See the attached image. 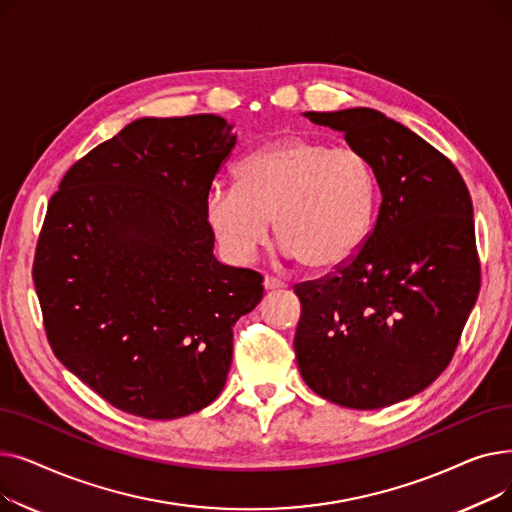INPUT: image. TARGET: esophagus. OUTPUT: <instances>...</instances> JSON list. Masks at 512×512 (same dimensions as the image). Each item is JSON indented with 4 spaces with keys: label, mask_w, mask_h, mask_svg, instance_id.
<instances>
[{
    "label": "esophagus",
    "mask_w": 512,
    "mask_h": 512,
    "mask_svg": "<svg viewBox=\"0 0 512 512\" xmlns=\"http://www.w3.org/2000/svg\"><path fill=\"white\" fill-rule=\"evenodd\" d=\"M263 288L265 290H282V288H286V282H282L278 278H272V276H265L263 278Z\"/></svg>",
    "instance_id": "34e87169"
}]
</instances>
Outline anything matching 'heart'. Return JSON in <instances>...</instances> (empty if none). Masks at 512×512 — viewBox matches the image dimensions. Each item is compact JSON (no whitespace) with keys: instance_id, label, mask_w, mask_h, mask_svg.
<instances>
[{"instance_id":"1","label":"heart","mask_w":512,"mask_h":512,"mask_svg":"<svg viewBox=\"0 0 512 512\" xmlns=\"http://www.w3.org/2000/svg\"><path fill=\"white\" fill-rule=\"evenodd\" d=\"M378 207V178L353 147L288 137L261 145L236 166V184H215L203 218L232 263H249L270 240L272 220L288 257L332 272L365 245Z\"/></svg>"}]
</instances>
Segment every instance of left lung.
Instances as JSON below:
<instances>
[{
	"mask_svg": "<svg viewBox=\"0 0 512 512\" xmlns=\"http://www.w3.org/2000/svg\"><path fill=\"white\" fill-rule=\"evenodd\" d=\"M305 116L369 159L382 205L351 261L294 286V353L321 398L384 409L425 390L456 351L481 282L473 203L452 161L382 112Z\"/></svg>",
	"mask_w": 512,
	"mask_h": 512,
	"instance_id": "1",
	"label": "left lung"
}]
</instances>
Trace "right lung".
<instances>
[{
	"instance_id": "1",
	"label": "right lung",
	"mask_w": 512,
	"mask_h": 512,
	"mask_svg": "<svg viewBox=\"0 0 512 512\" xmlns=\"http://www.w3.org/2000/svg\"><path fill=\"white\" fill-rule=\"evenodd\" d=\"M213 114L141 118L66 172L33 280L51 351L112 407L178 419L218 398L263 278L213 257L203 199L236 134Z\"/></svg>"
}]
</instances>
